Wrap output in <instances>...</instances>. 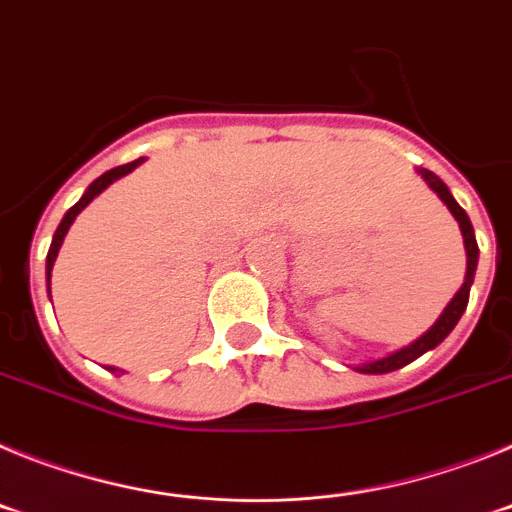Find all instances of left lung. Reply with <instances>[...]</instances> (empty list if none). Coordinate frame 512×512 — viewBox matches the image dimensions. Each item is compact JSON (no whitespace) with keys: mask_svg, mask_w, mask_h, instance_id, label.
<instances>
[{"mask_svg":"<svg viewBox=\"0 0 512 512\" xmlns=\"http://www.w3.org/2000/svg\"><path fill=\"white\" fill-rule=\"evenodd\" d=\"M418 174L423 176L425 182H428V187L433 189V192L441 197V202L451 210V215L456 217V223H459L461 228V235H464V248H467V277H464V284L459 287V292L454 295V300L449 302V305L443 307L441 318L436 320V323L431 325V328L425 330L423 336L418 338V341H413L410 346L400 348V351H395V354L384 356V359H377V361H369V364H361L356 366V372H364V374H387V372H395V369H402V366H408L410 361H415L418 356H423L425 351H431V348H436L438 343L443 341V338L449 336L451 330H454V325L459 323V318L464 315V310H467V302H469V289H472V282H474V271H477V259H479V248H477V238H474V228L472 223H469V215L459 207V202L451 197L449 187L438 179L433 171L428 169H418Z\"/></svg>","mask_w":512,"mask_h":512,"instance_id":"obj_1","label":"left lung"}]
</instances>
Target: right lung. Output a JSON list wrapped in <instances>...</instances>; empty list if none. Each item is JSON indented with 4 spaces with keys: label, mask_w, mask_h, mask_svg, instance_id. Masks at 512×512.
Returning <instances> with one entry per match:
<instances>
[{
    "label": "right lung",
    "mask_w": 512,
    "mask_h": 512,
    "mask_svg": "<svg viewBox=\"0 0 512 512\" xmlns=\"http://www.w3.org/2000/svg\"><path fill=\"white\" fill-rule=\"evenodd\" d=\"M140 164H143V158H138V161H130V164L115 166V169H110V171H104V174L99 176V179H94V182L89 184V189H87V192H84V197H81V200L76 202V205L71 207L69 212H66V215H63L61 225H58L56 233H53V243H51V248H48V259H45V279H48V284H51V271H53V264H56L58 248H61L63 238H66V233H69V228H71V223H74V220H76V215H79V212L84 210V207H87L89 202H92L99 192H104V189L110 187L112 182H117L120 176L130 174V171H133L135 166H140ZM48 292H51V287H48Z\"/></svg>",
    "instance_id": "obj_1"
}]
</instances>
